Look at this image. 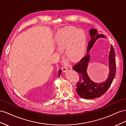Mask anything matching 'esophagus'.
Instances as JSON below:
<instances>
[{"label": "esophagus", "mask_w": 126, "mask_h": 126, "mask_svg": "<svg viewBox=\"0 0 126 126\" xmlns=\"http://www.w3.org/2000/svg\"><path fill=\"white\" fill-rule=\"evenodd\" d=\"M62 71L63 72H66L67 71V66L66 65H65V66H64L62 67Z\"/></svg>", "instance_id": "34e87169"}]
</instances>
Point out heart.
Masks as SVG:
<instances>
[{
  "label": "heart",
  "instance_id": "1",
  "mask_svg": "<svg viewBox=\"0 0 126 126\" xmlns=\"http://www.w3.org/2000/svg\"><path fill=\"white\" fill-rule=\"evenodd\" d=\"M54 41L56 49L61 52L71 61H76L84 53L87 35L82 29L72 26H66L57 30L54 36Z\"/></svg>",
  "mask_w": 126,
  "mask_h": 126
}]
</instances>
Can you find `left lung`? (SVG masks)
<instances>
[{
	"instance_id": "left-lung-1",
	"label": "left lung",
	"mask_w": 126,
	"mask_h": 126,
	"mask_svg": "<svg viewBox=\"0 0 126 126\" xmlns=\"http://www.w3.org/2000/svg\"><path fill=\"white\" fill-rule=\"evenodd\" d=\"M90 41L89 42L87 53L80 61L75 63L72 69L78 73L80 80L77 85L76 91L79 95L85 99H94L101 96L109 88L116 75V54L113 46H110L109 54V74L106 80L102 82L96 83L90 78L87 73V69L90 60L89 52L98 38H105V36L99 34L95 28L89 31Z\"/></svg>"
}]
</instances>
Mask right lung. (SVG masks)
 <instances>
[{
    "label": "right lung",
    "instance_id": "1",
    "mask_svg": "<svg viewBox=\"0 0 126 126\" xmlns=\"http://www.w3.org/2000/svg\"><path fill=\"white\" fill-rule=\"evenodd\" d=\"M61 73H62V71H61V70L60 69V70L59 71V75H58V77H60V75H61Z\"/></svg>",
    "mask_w": 126,
    "mask_h": 126
}]
</instances>
